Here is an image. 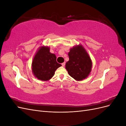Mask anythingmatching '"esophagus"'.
<instances>
[{
  "label": "esophagus",
  "instance_id": "obj_1",
  "mask_svg": "<svg viewBox=\"0 0 126 126\" xmlns=\"http://www.w3.org/2000/svg\"><path fill=\"white\" fill-rule=\"evenodd\" d=\"M62 65L63 67H64V66H65V63H62Z\"/></svg>",
  "mask_w": 126,
  "mask_h": 126
}]
</instances>
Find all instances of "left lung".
Returning a JSON list of instances; mask_svg holds the SVG:
<instances>
[{"label": "left lung", "instance_id": "left-lung-1", "mask_svg": "<svg viewBox=\"0 0 126 126\" xmlns=\"http://www.w3.org/2000/svg\"><path fill=\"white\" fill-rule=\"evenodd\" d=\"M68 56L66 69L69 75L78 81L86 78L91 72L92 62L85 49L81 45L76 46L70 49Z\"/></svg>", "mask_w": 126, "mask_h": 126}]
</instances>
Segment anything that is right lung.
<instances>
[{
    "label": "right lung",
    "instance_id": "right-lung-1",
    "mask_svg": "<svg viewBox=\"0 0 126 126\" xmlns=\"http://www.w3.org/2000/svg\"><path fill=\"white\" fill-rule=\"evenodd\" d=\"M56 56L50 52V48L40 47L34 56L32 62V72L37 79L48 81L54 76L55 71L62 64L56 61Z\"/></svg>",
    "mask_w": 126,
    "mask_h": 126
}]
</instances>
